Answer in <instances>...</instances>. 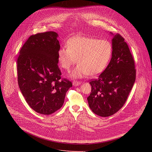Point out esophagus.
<instances>
[{
	"label": "esophagus",
	"instance_id": "esophagus-1",
	"mask_svg": "<svg viewBox=\"0 0 152 152\" xmlns=\"http://www.w3.org/2000/svg\"><path fill=\"white\" fill-rule=\"evenodd\" d=\"M73 86H78L79 85L81 84V83L79 82V81H73Z\"/></svg>",
	"mask_w": 152,
	"mask_h": 152
}]
</instances>
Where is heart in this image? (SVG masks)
<instances>
[{"label":"heart","mask_w":152,"mask_h":152,"mask_svg":"<svg viewBox=\"0 0 152 152\" xmlns=\"http://www.w3.org/2000/svg\"><path fill=\"white\" fill-rule=\"evenodd\" d=\"M66 45L58 50L57 58L60 66L66 71L70 70L77 59L78 65L71 74L74 78L100 74L113 53V46L107 40L76 36L69 39Z\"/></svg>","instance_id":"1"}]
</instances>
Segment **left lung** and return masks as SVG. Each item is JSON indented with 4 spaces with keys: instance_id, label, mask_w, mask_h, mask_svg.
<instances>
[{
    "instance_id": "8db88e82",
    "label": "left lung",
    "mask_w": 152,
    "mask_h": 152,
    "mask_svg": "<svg viewBox=\"0 0 152 152\" xmlns=\"http://www.w3.org/2000/svg\"><path fill=\"white\" fill-rule=\"evenodd\" d=\"M112 46L108 66L89 83L92 89L87 97L89 106L95 114L102 117L113 115L123 107L136 75L134 60L124 39L119 34L115 35Z\"/></svg>"
}]
</instances>
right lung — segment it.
<instances>
[{"instance_id":"obj_1","label":"right lung","mask_w":152,"mask_h":152,"mask_svg":"<svg viewBox=\"0 0 152 152\" xmlns=\"http://www.w3.org/2000/svg\"><path fill=\"white\" fill-rule=\"evenodd\" d=\"M53 31L31 36L24 44L17 60L18 83L29 107L45 115L59 110L72 87L61 79L57 53L60 45Z\"/></svg>"}]
</instances>
